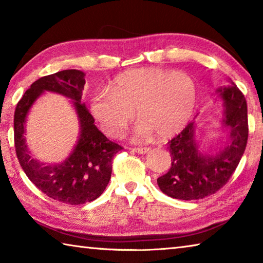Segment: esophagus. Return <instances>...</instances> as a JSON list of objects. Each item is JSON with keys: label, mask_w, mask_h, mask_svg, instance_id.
<instances>
[{"label": "esophagus", "mask_w": 263, "mask_h": 263, "mask_svg": "<svg viewBox=\"0 0 263 263\" xmlns=\"http://www.w3.org/2000/svg\"><path fill=\"white\" fill-rule=\"evenodd\" d=\"M132 151H133V152L138 153V154H146L149 151V148H147V147H137V148H133Z\"/></svg>", "instance_id": "obj_1"}]
</instances>
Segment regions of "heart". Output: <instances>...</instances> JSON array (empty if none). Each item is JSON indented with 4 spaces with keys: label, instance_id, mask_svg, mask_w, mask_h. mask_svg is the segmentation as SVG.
I'll return each instance as SVG.
<instances>
[{
    "label": "heart",
    "instance_id": "obj_1",
    "mask_svg": "<svg viewBox=\"0 0 263 263\" xmlns=\"http://www.w3.org/2000/svg\"><path fill=\"white\" fill-rule=\"evenodd\" d=\"M111 91L97 90L90 111L104 133L119 138L135 119L138 140L158 135L169 138L180 132L193 117L197 104V86L186 73L162 68H137L118 75Z\"/></svg>",
    "mask_w": 263,
    "mask_h": 263
}]
</instances>
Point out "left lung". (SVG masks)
Masks as SVG:
<instances>
[{
  "label": "left lung",
  "instance_id": "1",
  "mask_svg": "<svg viewBox=\"0 0 263 263\" xmlns=\"http://www.w3.org/2000/svg\"><path fill=\"white\" fill-rule=\"evenodd\" d=\"M216 92L222 100L220 123L228 133L222 147L205 151L195 122L173 138L168 142L172 167L157 180L169 197L193 201L215 194L230 180L242 157L248 138L246 100L233 82Z\"/></svg>",
  "mask_w": 263,
  "mask_h": 263
}]
</instances>
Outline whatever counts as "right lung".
I'll return each mask as SVG.
<instances>
[{
  "label": "right lung",
  "instance_id": "1",
  "mask_svg": "<svg viewBox=\"0 0 263 263\" xmlns=\"http://www.w3.org/2000/svg\"><path fill=\"white\" fill-rule=\"evenodd\" d=\"M84 83V73L78 69L43 77L24 92L17 103L14 118L16 154L26 176L48 197L72 205L91 202L103 194L111 177L112 159L123 149L96 127L95 119L81 102ZM45 91L72 99L79 121L77 145L59 164H44L34 159L25 140L26 117L34 102Z\"/></svg>",
  "mask_w": 263,
  "mask_h": 263
}]
</instances>
